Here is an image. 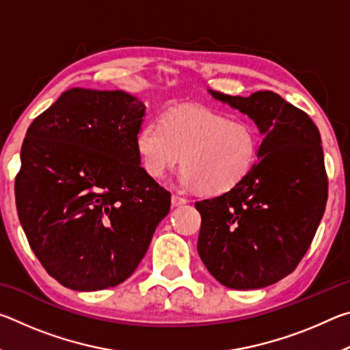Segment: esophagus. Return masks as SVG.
Returning <instances> with one entry per match:
<instances>
[{
    "instance_id": "obj_1",
    "label": "esophagus",
    "mask_w": 350,
    "mask_h": 350,
    "mask_svg": "<svg viewBox=\"0 0 350 350\" xmlns=\"http://www.w3.org/2000/svg\"><path fill=\"white\" fill-rule=\"evenodd\" d=\"M188 202V200L185 199V198H182V196H179V194H173V196H171V204H173L174 206H180V205H185Z\"/></svg>"
}]
</instances>
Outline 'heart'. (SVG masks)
Returning a JSON list of instances; mask_svg holds the SVG:
<instances>
[{
	"label": "heart",
	"mask_w": 350,
	"mask_h": 350,
	"mask_svg": "<svg viewBox=\"0 0 350 350\" xmlns=\"http://www.w3.org/2000/svg\"><path fill=\"white\" fill-rule=\"evenodd\" d=\"M135 148L142 167L154 179L182 161L179 180L183 187L224 194L244 182L256 165L259 133L248 122L189 106L167 112L163 123H145Z\"/></svg>",
	"instance_id": "1"
}]
</instances>
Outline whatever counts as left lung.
Wrapping results in <instances>:
<instances>
[{
  "label": "left lung",
  "mask_w": 350,
  "mask_h": 350,
  "mask_svg": "<svg viewBox=\"0 0 350 350\" xmlns=\"http://www.w3.org/2000/svg\"><path fill=\"white\" fill-rule=\"evenodd\" d=\"M211 96L253 118L264 140L244 182L194 204L202 217L198 253L222 286L262 288L292 273L321 222L329 189L321 135L271 91Z\"/></svg>",
  "instance_id": "left-lung-1"
}]
</instances>
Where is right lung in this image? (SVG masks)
<instances>
[{"instance_id": "obj_1", "label": "right lung", "mask_w": 350, "mask_h": 350, "mask_svg": "<svg viewBox=\"0 0 350 350\" xmlns=\"http://www.w3.org/2000/svg\"><path fill=\"white\" fill-rule=\"evenodd\" d=\"M145 106L123 91L74 88L35 118L15 177L32 252L62 286L94 292L137 269L171 193L140 167Z\"/></svg>"}]
</instances>
